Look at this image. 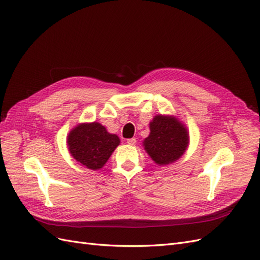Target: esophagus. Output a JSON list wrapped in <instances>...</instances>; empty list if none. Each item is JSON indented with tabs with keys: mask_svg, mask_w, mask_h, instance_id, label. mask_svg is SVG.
Instances as JSON below:
<instances>
[{
	"mask_svg": "<svg viewBox=\"0 0 260 260\" xmlns=\"http://www.w3.org/2000/svg\"><path fill=\"white\" fill-rule=\"evenodd\" d=\"M127 143H128L129 145H136V143H137V140H136L135 138L128 139V140H127Z\"/></svg>",
	"mask_w": 260,
	"mask_h": 260,
	"instance_id": "34e87169",
	"label": "esophagus"
}]
</instances>
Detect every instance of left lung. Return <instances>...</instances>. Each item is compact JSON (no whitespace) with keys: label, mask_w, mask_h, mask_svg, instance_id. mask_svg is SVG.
Masks as SVG:
<instances>
[{"label":"left lung","mask_w":260,"mask_h":260,"mask_svg":"<svg viewBox=\"0 0 260 260\" xmlns=\"http://www.w3.org/2000/svg\"><path fill=\"white\" fill-rule=\"evenodd\" d=\"M149 136L143 146L151 158L159 166L178 160L186 151L188 132L185 125L174 116L157 115L149 122Z\"/></svg>","instance_id":"left-lung-1"}]
</instances>
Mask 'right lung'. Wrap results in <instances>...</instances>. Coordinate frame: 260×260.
I'll use <instances>...</instances> for the list:
<instances>
[{"label": "right lung", "instance_id": "obj_1", "mask_svg": "<svg viewBox=\"0 0 260 260\" xmlns=\"http://www.w3.org/2000/svg\"><path fill=\"white\" fill-rule=\"evenodd\" d=\"M119 143V138L95 121L76 125L67 137L70 155L91 170L103 167Z\"/></svg>", "mask_w": 260, "mask_h": 260}]
</instances>
